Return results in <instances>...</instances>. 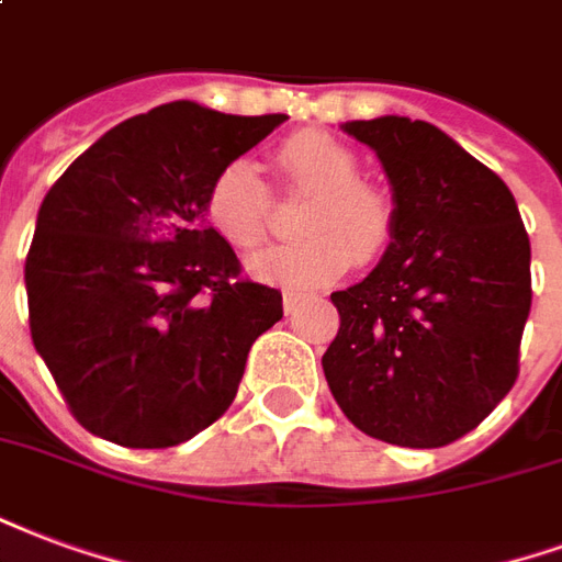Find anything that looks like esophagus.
<instances>
[{"label": "esophagus", "instance_id": "esophagus-1", "mask_svg": "<svg viewBox=\"0 0 562 562\" xmlns=\"http://www.w3.org/2000/svg\"><path fill=\"white\" fill-rule=\"evenodd\" d=\"M301 294H294V292H285L282 294V306H285V313H294L297 306H301Z\"/></svg>", "mask_w": 562, "mask_h": 562}]
</instances>
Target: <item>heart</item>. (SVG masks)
I'll use <instances>...</instances> for the list:
<instances>
[{
  "label": "heart",
  "mask_w": 562,
  "mask_h": 562,
  "mask_svg": "<svg viewBox=\"0 0 562 562\" xmlns=\"http://www.w3.org/2000/svg\"><path fill=\"white\" fill-rule=\"evenodd\" d=\"M282 193L310 196L297 217V244L270 247L249 259L259 280L285 289H318L355 265H372L396 235V205L360 178V160L334 136L303 131L273 151ZM205 220L228 247H259L270 226V190L249 160H228L211 178Z\"/></svg>",
  "instance_id": "obj_1"
}]
</instances>
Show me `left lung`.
<instances>
[{
  "mask_svg": "<svg viewBox=\"0 0 562 562\" xmlns=\"http://www.w3.org/2000/svg\"><path fill=\"white\" fill-rule=\"evenodd\" d=\"M345 131L384 164L396 235L363 282L330 294L324 378L369 438L447 447L518 378L530 238L509 187L435 124L384 115Z\"/></svg>",
  "mask_w": 562,
  "mask_h": 562,
  "instance_id": "8db88e82",
  "label": "left lung"
}]
</instances>
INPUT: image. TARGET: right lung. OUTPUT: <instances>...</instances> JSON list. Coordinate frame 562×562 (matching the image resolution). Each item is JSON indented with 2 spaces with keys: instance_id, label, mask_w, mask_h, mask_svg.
I'll list each match as a JSON object with an SVG mask.
<instances>
[{
  "instance_id": "obj_1",
  "label": "right lung",
  "mask_w": 562,
  "mask_h": 562,
  "mask_svg": "<svg viewBox=\"0 0 562 562\" xmlns=\"http://www.w3.org/2000/svg\"><path fill=\"white\" fill-rule=\"evenodd\" d=\"M285 119L164 103L49 187L26 256L29 330L82 429L164 450L226 414L282 294L240 273L205 226V193Z\"/></svg>"
}]
</instances>
